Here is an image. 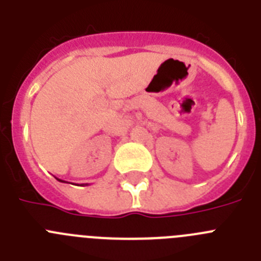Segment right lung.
<instances>
[{
	"label": "right lung",
	"instance_id": "obj_1",
	"mask_svg": "<svg viewBox=\"0 0 261 261\" xmlns=\"http://www.w3.org/2000/svg\"><path fill=\"white\" fill-rule=\"evenodd\" d=\"M56 179H57V177H56ZM57 180H59V181H64V180H61V179H57ZM64 183H66V181H64Z\"/></svg>",
	"mask_w": 261,
	"mask_h": 261
}]
</instances>
